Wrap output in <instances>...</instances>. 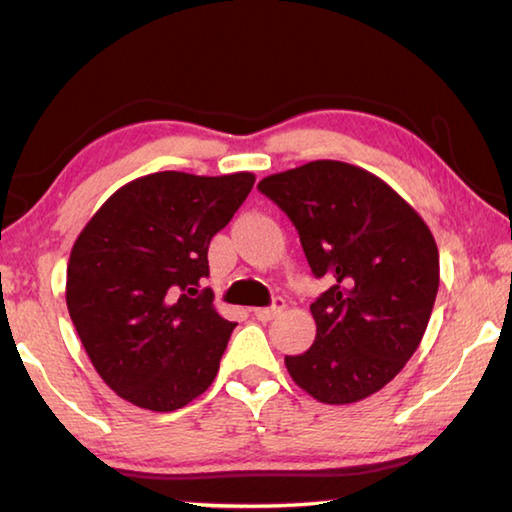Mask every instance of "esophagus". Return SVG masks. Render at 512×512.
Masks as SVG:
<instances>
[{"label": "esophagus", "mask_w": 512, "mask_h": 512, "mask_svg": "<svg viewBox=\"0 0 512 512\" xmlns=\"http://www.w3.org/2000/svg\"><path fill=\"white\" fill-rule=\"evenodd\" d=\"M282 309H284V300L282 298H275L271 307L255 309V318H259V320H273L277 314H280Z\"/></svg>", "instance_id": "34e87169"}]
</instances>
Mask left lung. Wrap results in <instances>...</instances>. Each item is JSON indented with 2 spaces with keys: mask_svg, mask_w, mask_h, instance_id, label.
Instances as JSON below:
<instances>
[{
  "mask_svg": "<svg viewBox=\"0 0 512 512\" xmlns=\"http://www.w3.org/2000/svg\"><path fill=\"white\" fill-rule=\"evenodd\" d=\"M296 225L316 277V341L284 357L293 381L325 404L384 388L413 357L440 282L427 223L384 180L354 164L316 160L257 185Z\"/></svg>",
  "mask_w": 512,
  "mask_h": 512,
  "instance_id": "1",
  "label": "left lung"
}]
</instances>
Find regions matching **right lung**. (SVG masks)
Segmentation results:
<instances>
[{
    "mask_svg": "<svg viewBox=\"0 0 512 512\" xmlns=\"http://www.w3.org/2000/svg\"><path fill=\"white\" fill-rule=\"evenodd\" d=\"M255 185L248 171H158L117 189L76 239L67 309L101 379L149 411L205 393L235 323L212 305L207 248Z\"/></svg>",
    "mask_w": 512,
    "mask_h": 512,
    "instance_id": "add662e5",
    "label": "right lung"
}]
</instances>
